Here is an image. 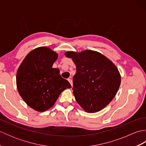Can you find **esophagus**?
Instances as JSON below:
<instances>
[{
  "label": "esophagus",
  "mask_w": 146,
  "mask_h": 146,
  "mask_svg": "<svg viewBox=\"0 0 146 146\" xmlns=\"http://www.w3.org/2000/svg\"><path fill=\"white\" fill-rule=\"evenodd\" d=\"M68 82H70V83L71 84V86H73V81H72V80L70 79V78H69V79H68Z\"/></svg>",
  "instance_id": "obj_1"
}]
</instances>
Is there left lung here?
Returning <instances> with one entry per match:
<instances>
[{"instance_id": "8db88e82", "label": "left lung", "mask_w": 146, "mask_h": 146, "mask_svg": "<svg viewBox=\"0 0 146 146\" xmlns=\"http://www.w3.org/2000/svg\"><path fill=\"white\" fill-rule=\"evenodd\" d=\"M76 64L73 76V94L85 111L95 113L103 109L113 100L119 88L121 77L112 62L95 51H68Z\"/></svg>"}]
</instances>
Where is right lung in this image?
<instances>
[{
	"label": "right lung",
	"mask_w": 146,
	"mask_h": 146,
	"mask_svg": "<svg viewBox=\"0 0 146 146\" xmlns=\"http://www.w3.org/2000/svg\"><path fill=\"white\" fill-rule=\"evenodd\" d=\"M58 55L50 48L39 47L31 51L18 68L16 84L19 94L34 110L51 108L61 93L71 87L58 68H52Z\"/></svg>",
	"instance_id": "add662e5"
}]
</instances>
